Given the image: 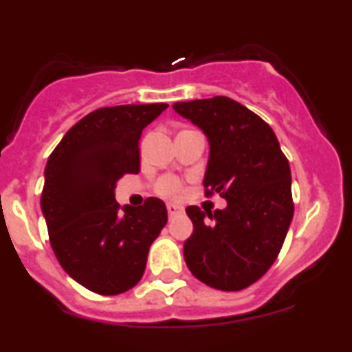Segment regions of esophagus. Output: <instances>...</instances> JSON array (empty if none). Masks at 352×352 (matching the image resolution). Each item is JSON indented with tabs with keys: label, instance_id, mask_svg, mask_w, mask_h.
Here are the masks:
<instances>
[{
	"label": "esophagus",
	"instance_id": "esophagus-1",
	"mask_svg": "<svg viewBox=\"0 0 352 352\" xmlns=\"http://www.w3.org/2000/svg\"><path fill=\"white\" fill-rule=\"evenodd\" d=\"M167 212H168V217H175V215H180L182 212H184V207L179 204H173V201H168L167 204Z\"/></svg>",
	"mask_w": 352,
	"mask_h": 352
}]
</instances>
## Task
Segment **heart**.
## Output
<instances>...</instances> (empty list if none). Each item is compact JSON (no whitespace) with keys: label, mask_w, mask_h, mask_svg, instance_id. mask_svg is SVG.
<instances>
[{"label":"heart","mask_w":352,"mask_h":352,"mask_svg":"<svg viewBox=\"0 0 352 352\" xmlns=\"http://www.w3.org/2000/svg\"><path fill=\"white\" fill-rule=\"evenodd\" d=\"M179 190L180 184L175 179H165L162 180V184H160V192H162L164 195H175V193H179Z\"/></svg>","instance_id":"b5f03b06"}]
</instances>
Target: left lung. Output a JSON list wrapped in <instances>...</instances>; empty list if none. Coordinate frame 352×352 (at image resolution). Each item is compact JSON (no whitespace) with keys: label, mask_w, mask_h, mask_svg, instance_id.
Here are the masks:
<instances>
[{"label":"left lung","mask_w":352,"mask_h":352,"mask_svg":"<svg viewBox=\"0 0 352 352\" xmlns=\"http://www.w3.org/2000/svg\"><path fill=\"white\" fill-rule=\"evenodd\" d=\"M204 132L208 162L204 187L227 208L187 207L193 232L184 258L197 280L238 292L260 280L276 260L293 218L292 170L273 129L236 100L217 96L173 104Z\"/></svg>","instance_id":"left-lung-1"}]
</instances>
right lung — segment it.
<instances>
[{
    "instance_id": "right-lung-1",
    "label": "right lung",
    "mask_w": 352,
    "mask_h": 352,
    "mask_svg": "<svg viewBox=\"0 0 352 352\" xmlns=\"http://www.w3.org/2000/svg\"><path fill=\"white\" fill-rule=\"evenodd\" d=\"M167 104L102 107L72 125L47 159L41 210L51 246L74 281L120 294L142 278L148 248L167 223L160 199L117 204L114 185L139 172L140 134Z\"/></svg>"
}]
</instances>
